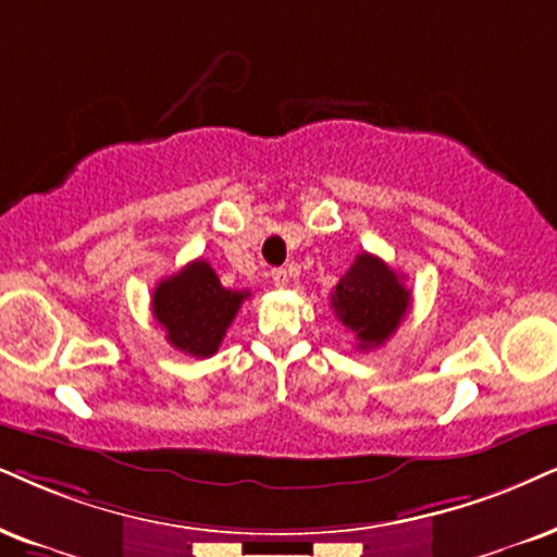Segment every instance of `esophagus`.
<instances>
[{"label":"esophagus","instance_id":"obj_1","mask_svg":"<svg viewBox=\"0 0 557 557\" xmlns=\"http://www.w3.org/2000/svg\"><path fill=\"white\" fill-rule=\"evenodd\" d=\"M272 283H274V287H285L287 285V272L285 270H272Z\"/></svg>","mask_w":557,"mask_h":557}]
</instances>
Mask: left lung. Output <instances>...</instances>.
Listing matches in <instances>:
<instances>
[{"mask_svg": "<svg viewBox=\"0 0 557 557\" xmlns=\"http://www.w3.org/2000/svg\"><path fill=\"white\" fill-rule=\"evenodd\" d=\"M411 306V293L404 277L391 270L375 255H357L355 264L331 293V308L336 319L357 336V347H380L400 326Z\"/></svg>", "mask_w": 557, "mask_h": 557, "instance_id": "8db88e82", "label": "left lung"}]
</instances>
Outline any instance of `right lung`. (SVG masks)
Here are the masks:
<instances>
[{"label": "right lung", "instance_id": "add662e5", "mask_svg": "<svg viewBox=\"0 0 557 557\" xmlns=\"http://www.w3.org/2000/svg\"><path fill=\"white\" fill-rule=\"evenodd\" d=\"M246 298V290L223 287L206 259H195L177 274L161 280L153 290L151 308L153 319L166 331V342L202 360L213 357L221 347Z\"/></svg>", "mask_w": 557, "mask_h": 557}]
</instances>
